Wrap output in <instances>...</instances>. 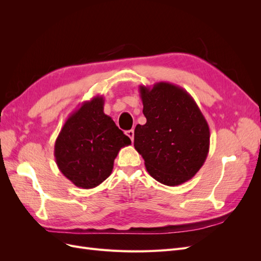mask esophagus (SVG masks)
Wrapping results in <instances>:
<instances>
[{
	"mask_svg": "<svg viewBox=\"0 0 261 261\" xmlns=\"http://www.w3.org/2000/svg\"><path fill=\"white\" fill-rule=\"evenodd\" d=\"M126 135H127L132 141H134V129H129V130H126Z\"/></svg>",
	"mask_w": 261,
	"mask_h": 261,
	"instance_id": "esophagus-1",
	"label": "esophagus"
}]
</instances>
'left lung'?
I'll use <instances>...</instances> for the list:
<instances>
[{
    "mask_svg": "<svg viewBox=\"0 0 261 261\" xmlns=\"http://www.w3.org/2000/svg\"><path fill=\"white\" fill-rule=\"evenodd\" d=\"M145 125H137L134 147L148 173L168 186L195 176L207 159L210 130L206 118L185 89L160 82L139 86Z\"/></svg>",
    "mask_w": 261,
    "mask_h": 261,
    "instance_id": "left-lung-1",
    "label": "left lung"
}]
</instances>
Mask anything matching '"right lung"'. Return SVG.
I'll use <instances>...</instances> for the list:
<instances>
[{"instance_id":"add662e5","label":"right lung","mask_w":261,"mask_h":261,"mask_svg":"<svg viewBox=\"0 0 261 261\" xmlns=\"http://www.w3.org/2000/svg\"><path fill=\"white\" fill-rule=\"evenodd\" d=\"M105 99L85 101L70 114L55 140L54 156L66 178L84 189L100 185L112 173L115 158L130 139L103 112Z\"/></svg>"}]
</instances>
